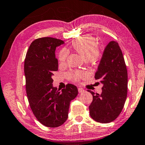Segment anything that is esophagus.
<instances>
[{"label":"esophagus","instance_id":"esophagus-1","mask_svg":"<svg viewBox=\"0 0 145 145\" xmlns=\"http://www.w3.org/2000/svg\"><path fill=\"white\" fill-rule=\"evenodd\" d=\"M78 90L79 93H82V92L84 91V89L82 88H78Z\"/></svg>","mask_w":145,"mask_h":145}]
</instances>
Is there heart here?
Masks as SVG:
<instances>
[{
	"mask_svg": "<svg viewBox=\"0 0 145 145\" xmlns=\"http://www.w3.org/2000/svg\"><path fill=\"white\" fill-rule=\"evenodd\" d=\"M71 47L84 59H89L92 62L97 60L99 56V51L95 39L89 35L82 37L73 40ZM67 56V50L66 49L61 50L58 56L59 61L63 63L65 62ZM67 76L72 81L77 82L82 78L84 77L86 73L82 71H71L67 73Z\"/></svg>",
	"mask_w": 145,
	"mask_h": 145,
	"instance_id": "obj_1",
	"label": "heart"
}]
</instances>
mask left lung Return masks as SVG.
Instances as JSON below:
<instances>
[{"mask_svg": "<svg viewBox=\"0 0 145 145\" xmlns=\"http://www.w3.org/2000/svg\"><path fill=\"white\" fill-rule=\"evenodd\" d=\"M95 78L103 86L101 94L88 90L93 95L90 116L97 122H111L122 110L127 93V68L117 42L110 41L105 48Z\"/></svg>", "mask_w": 145, "mask_h": 145, "instance_id": "obj_1", "label": "left lung"}]
</instances>
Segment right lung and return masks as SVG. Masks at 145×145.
<instances>
[{
    "instance_id": "add662e5",
    "label": "right lung",
    "mask_w": 145,
    "mask_h": 145,
    "mask_svg": "<svg viewBox=\"0 0 145 145\" xmlns=\"http://www.w3.org/2000/svg\"><path fill=\"white\" fill-rule=\"evenodd\" d=\"M61 40L43 37L35 40L27 52L24 63L26 91L29 105L42 124L57 127L68 118L70 103L78 95L76 86L68 84L60 91L54 87L52 76L58 70L56 47Z\"/></svg>"
}]
</instances>
